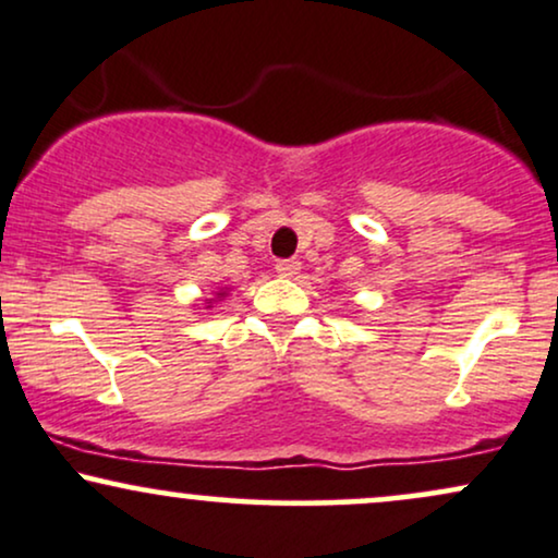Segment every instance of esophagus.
I'll list each match as a JSON object with an SVG mask.
<instances>
[{
    "instance_id": "1",
    "label": "esophagus",
    "mask_w": 558,
    "mask_h": 558,
    "mask_svg": "<svg viewBox=\"0 0 558 558\" xmlns=\"http://www.w3.org/2000/svg\"><path fill=\"white\" fill-rule=\"evenodd\" d=\"M275 272L280 275V278H296L301 272V262L299 259H280L278 265H275Z\"/></svg>"
}]
</instances>
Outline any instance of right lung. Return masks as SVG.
<instances>
[{"label":"right lung","mask_w":558,"mask_h":558,"mask_svg":"<svg viewBox=\"0 0 558 558\" xmlns=\"http://www.w3.org/2000/svg\"><path fill=\"white\" fill-rule=\"evenodd\" d=\"M226 296H228V288H218L210 299H205V308H213V304H218V301H223Z\"/></svg>","instance_id":"obj_1"}]
</instances>
